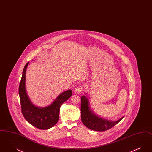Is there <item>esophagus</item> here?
<instances>
[{"label":"esophagus","mask_w":152,"mask_h":152,"mask_svg":"<svg viewBox=\"0 0 152 152\" xmlns=\"http://www.w3.org/2000/svg\"><path fill=\"white\" fill-rule=\"evenodd\" d=\"M84 87H83V86H78L75 89L74 93L75 94H79L84 90Z\"/></svg>","instance_id":"34e87169"}]
</instances>
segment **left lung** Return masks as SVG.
Instances as JSON below:
<instances>
[{
  "instance_id": "1",
  "label": "left lung",
  "mask_w": 152,
  "mask_h": 152,
  "mask_svg": "<svg viewBox=\"0 0 152 152\" xmlns=\"http://www.w3.org/2000/svg\"><path fill=\"white\" fill-rule=\"evenodd\" d=\"M81 121L88 128L95 131H105L108 130L119 123L123 118L116 121H112L103 119L94 115L89 107V101L87 97L83 96L81 97Z\"/></svg>"
}]
</instances>
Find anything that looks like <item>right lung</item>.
Returning a JSON list of instances; mask_svg holds the SVG:
<instances>
[{
  "mask_svg": "<svg viewBox=\"0 0 152 152\" xmlns=\"http://www.w3.org/2000/svg\"><path fill=\"white\" fill-rule=\"evenodd\" d=\"M28 62L24 67L19 87V94L23 115L32 125L39 129H48L58 123L60 108L61 104L72 95V90L68 89L60 94L51 105L40 108L35 106L29 100L26 89V72Z\"/></svg>",
  "mask_w": 152,
  "mask_h": 152,
  "instance_id": "add662e5",
  "label": "right lung"
}]
</instances>
